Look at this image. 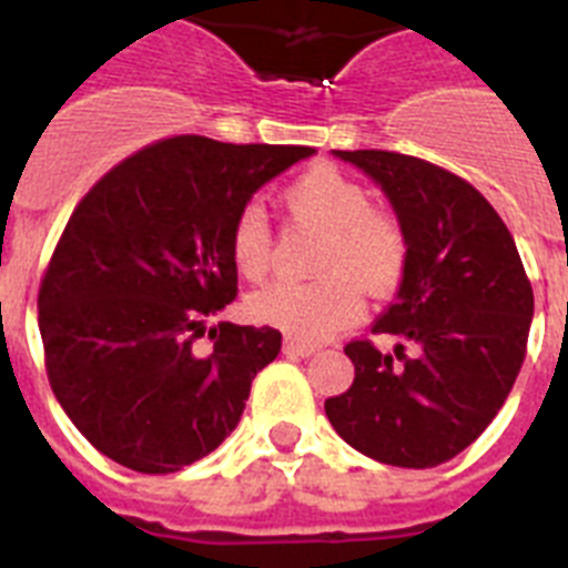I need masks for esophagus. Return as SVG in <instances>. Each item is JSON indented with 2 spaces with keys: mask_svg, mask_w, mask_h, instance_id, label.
Wrapping results in <instances>:
<instances>
[{
  "mask_svg": "<svg viewBox=\"0 0 568 568\" xmlns=\"http://www.w3.org/2000/svg\"><path fill=\"white\" fill-rule=\"evenodd\" d=\"M283 354H288V357H312V354H317V345L303 343V339H294V337H285Z\"/></svg>",
  "mask_w": 568,
  "mask_h": 568,
  "instance_id": "obj_1",
  "label": "esophagus"
}]
</instances>
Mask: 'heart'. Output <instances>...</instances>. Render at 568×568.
Wrapping results in <instances>:
<instances>
[{"label":"heart","mask_w":568,"mask_h":568,"mask_svg":"<svg viewBox=\"0 0 568 568\" xmlns=\"http://www.w3.org/2000/svg\"><path fill=\"white\" fill-rule=\"evenodd\" d=\"M294 220L325 231L312 283L277 280L248 297L254 323L271 325L305 343H320L363 317V291L392 288L406 268V234L386 209L368 205L363 182L334 165H314L285 189ZM231 260L245 280L265 277L271 229L263 209L245 205L231 225Z\"/></svg>","instance_id":"obj_1"}]
</instances>
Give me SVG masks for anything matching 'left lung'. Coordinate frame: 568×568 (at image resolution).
<instances>
[{
  "instance_id": "1",
  "label": "left lung",
  "mask_w": 568,
  "mask_h": 568,
  "mask_svg": "<svg viewBox=\"0 0 568 568\" xmlns=\"http://www.w3.org/2000/svg\"><path fill=\"white\" fill-rule=\"evenodd\" d=\"M383 189L406 234L397 297L354 339L352 388L325 400L334 432L388 466L432 468L486 432L526 357L535 297L509 229L466 180L417 156L334 151Z\"/></svg>"
}]
</instances>
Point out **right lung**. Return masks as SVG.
<instances>
[{
	"instance_id": "1",
	"label": "right lung",
	"mask_w": 568,
	"mask_h": 568,
	"mask_svg": "<svg viewBox=\"0 0 568 568\" xmlns=\"http://www.w3.org/2000/svg\"><path fill=\"white\" fill-rule=\"evenodd\" d=\"M303 145L174 136L108 171L79 202L39 288V334L59 406L102 455L171 475L236 428L277 328L216 323L236 297L231 225Z\"/></svg>"
}]
</instances>
